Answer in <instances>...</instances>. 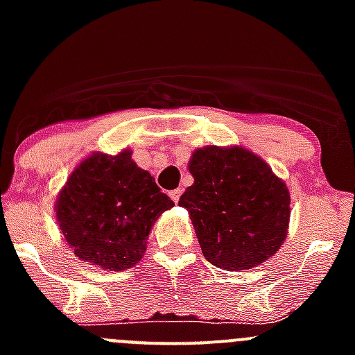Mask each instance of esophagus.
<instances>
[{
  "label": "esophagus",
  "mask_w": 355,
  "mask_h": 355,
  "mask_svg": "<svg viewBox=\"0 0 355 355\" xmlns=\"http://www.w3.org/2000/svg\"><path fill=\"white\" fill-rule=\"evenodd\" d=\"M180 196H182V189H175V191L170 192V198H171V200H173V202H178Z\"/></svg>",
  "instance_id": "esophagus-1"
}]
</instances>
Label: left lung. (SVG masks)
I'll use <instances>...</instances> for the list:
<instances>
[{"mask_svg": "<svg viewBox=\"0 0 355 355\" xmlns=\"http://www.w3.org/2000/svg\"><path fill=\"white\" fill-rule=\"evenodd\" d=\"M194 184L178 206L189 211L204 257L227 271L250 270L285 242L290 194L268 163L239 146L196 149Z\"/></svg>", "mask_w": 355, "mask_h": 355, "instance_id": "left-lung-1", "label": "left lung"}]
</instances>
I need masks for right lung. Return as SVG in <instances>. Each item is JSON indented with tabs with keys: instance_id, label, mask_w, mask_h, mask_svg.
Returning <instances> with one entry per match:
<instances>
[{
	"instance_id": "right-lung-1",
	"label": "right lung",
	"mask_w": 355,
	"mask_h": 355,
	"mask_svg": "<svg viewBox=\"0 0 355 355\" xmlns=\"http://www.w3.org/2000/svg\"><path fill=\"white\" fill-rule=\"evenodd\" d=\"M175 202L149 171L132 161L92 153L68 177L56 199V220L75 256L108 271L135 266L146 252L149 232Z\"/></svg>"
}]
</instances>
